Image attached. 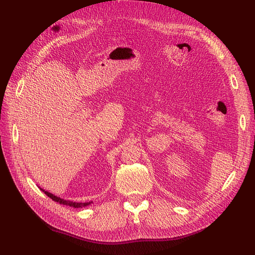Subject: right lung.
Returning <instances> with one entry per match:
<instances>
[{
	"label": "right lung",
	"instance_id": "1",
	"mask_svg": "<svg viewBox=\"0 0 255 255\" xmlns=\"http://www.w3.org/2000/svg\"><path fill=\"white\" fill-rule=\"evenodd\" d=\"M45 195H47L48 197H50L53 201H55V202H58L59 204H64V205H69V206H72V207H74V208H80V207H85V206H87V205H89L90 203H92V201H90V202H84V203H82V202H73V201H69V200H64V199H61V198H59V197H56V196H54L53 194H51V192H49V191H45L44 189H42V188H40Z\"/></svg>",
	"mask_w": 255,
	"mask_h": 255
}]
</instances>
